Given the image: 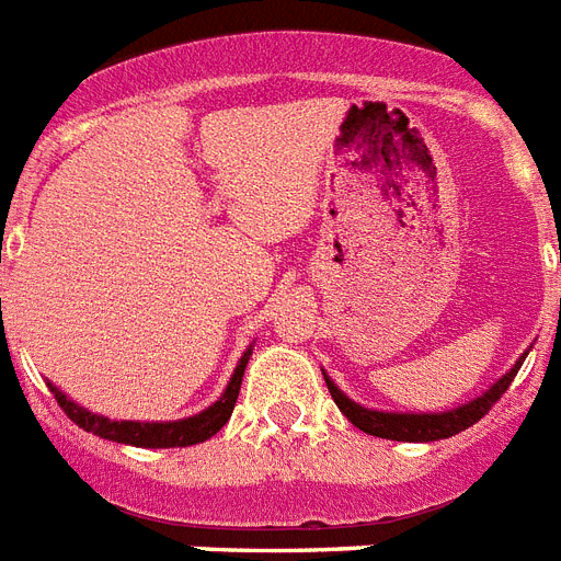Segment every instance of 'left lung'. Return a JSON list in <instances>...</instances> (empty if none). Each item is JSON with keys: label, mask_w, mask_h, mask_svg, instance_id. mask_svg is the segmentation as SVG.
I'll return each mask as SVG.
<instances>
[{"label": "left lung", "mask_w": 561, "mask_h": 561, "mask_svg": "<svg viewBox=\"0 0 561 561\" xmlns=\"http://www.w3.org/2000/svg\"><path fill=\"white\" fill-rule=\"evenodd\" d=\"M530 348H527V352H530ZM527 352L522 354V357L513 363V368H510L507 375L499 377L490 389L481 391L478 398L461 403V407L446 409V412H380V409H368L363 407V403H354V400L348 398L325 371H322V377H325L328 391H331V398H334V403L340 407V412H343L357 430L366 432V435H375V438L386 440H407V444H430V440L453 438V435L470 430L472 423L481 421V417L493 409L495 400L502 398L504 391L510 389L513 377L518 375V368L525 363Z\"/></svg>", "instance_id": "1"}]
</instances>
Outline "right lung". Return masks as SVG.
Returning a JSON list of instances; mask_svg holds the SVG:
<instances>
[{
	"instance_id": "1",
	"label": "right lung",
	"mask_w": 561,
	"mask_h": 561,
	"mask_svg": "<svg viewBox=\"0 0 561 561\" xmlns=\"http://www.w3.org/2000/svg\"><path fill=\"white\" fill-rule=\"evenodd\" d=\"M250 354H253V345H248V352L241 354V359L233 368V375H230V383H227V389L221 391V398H218L213 407L202 409V412L193 414V417H181V421H108L103 414H94L89 412V409L80 407V403H75V400L68 398L66 391H59L51 380H48V389L54 391V398H57V403L62 407V412H66L77 426H83L85 432L98 435V438L117 440V444L129 446H144V449L193 446L213 438V435L230 421Z\"/></svg>"
}]
</instances>
